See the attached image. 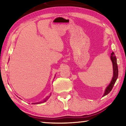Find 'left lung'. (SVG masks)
Wrapping results in <instances>:
<instances>
[{
    "instance_id": "8db88e82",
    "label": "left lung",
    "mask_w": 126,
    "mask_h": 126,
    "mask_svg": "<svg viewBox=\"0 0 126 126\" xmlns=\"http://www.w3.org/2000/svg\"><path fill=\"white\" fill-rule=\"evenodd\" d=\"M110 60L112 61L113 64V75L112 80L110 81V84L106 87L103 97L107 95L111 91L113 88V87L114 83H116V81L117 80V79L118 78V69L117 63V58L114 52H112L111 53V55H110Z\"/></svg>"
}]
</instances>
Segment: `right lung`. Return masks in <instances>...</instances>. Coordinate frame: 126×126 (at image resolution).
<instances>
[{
    "label": "right lung",
    "mask_w": 126,
    "mask_h": 126,
    "mask_svg": "<svg viewBox=\"0 0 126 126\" xmlns=\"http://www.w3.org/2000/svg\"><path fill=\"white\" fill-rule=\"evenodd\" d=\"M50 95H51V93L50 94V95H48V96H47V97H46V98H44V99H43V101H40V102H37V103H34V104H40V103H44V102H46L47 101V100L50 97Z\"/></svg>",
    "instance_id": "add662e5"
}]
</instances>
